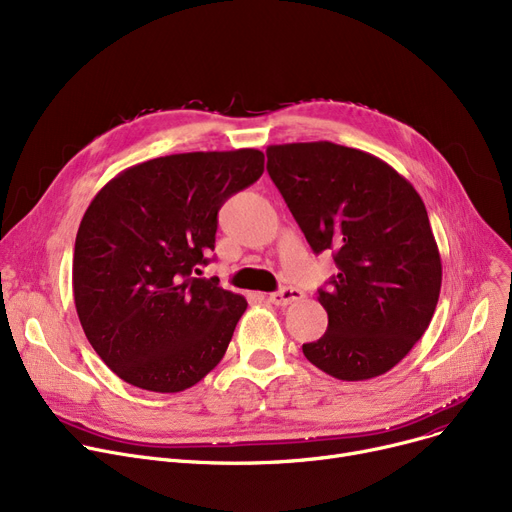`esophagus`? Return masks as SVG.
Here are the masks:
<instances>
[{"label":"esophagus","instance_id":"1","mask_svg":"<svg viewBox=\"0 0 512 512\" xmlns=\"http://www.w3.org/2000/svg\"><path fill=\"white\" fill-rule=\"evenodd\" d=\"M303 299V290L294 288V286H284L276 292L270 294V303L272 305H278V307H286V305H292Z\"/></svg>","mask_w":512,"mask_h":512}]
</instances>
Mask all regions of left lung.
Here are the masks:
<instances>
[{
	"label": "left lung",
	"instance_id": "8db88e82",
	"mask_svg": "<svg viewBox=\"0 0 512 512\" xmlns=\"http://www.w3.org/2000/svg\"><path fill=\"white\" fill-rule=\"evenodd\" d=\"M267 172L313 253L338 274L317 301L328 330L305 357L344 382L378 378L407 357L434 317L442 261L413 184L371 153L330 141L267 147Z\"/></svg>",
	"mask_w": 512,
	"mask_h": 512
}]
</instances>
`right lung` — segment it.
Returning a JSON list of instances; mask_svg holds the SVG:
<instances>
[{"label": "right lung", "mask_w": 512, "mask_h": 512, "mask_svg": "<svg viewBox=\"0 0 512 512\" xmlns=\"http://www.w3.org/2000/svg\"><path fill=\"white\" fill-rule=\"evenodd\" d=\"M263 174L257 149L155 157L120 172L80 222L72 288L87 340L124 382L182 392L218 365L247 301L195 278L218 211Z\"/></svg>", "instance_id": "right-lung-1"}]
</instances>
